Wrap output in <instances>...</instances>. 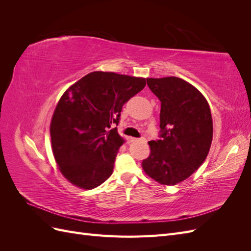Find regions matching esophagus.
Wrapping results in <instances>:
<instances>
[{
    "instance_id": "1",
    "label": "esophagus",
    "mask_w": 251,
    "mask_h": 251,
    "mask_svg": "<svg viewBox=\"0 0 251 251\" xmlns=\"http://www.w3.org/2000/svg\"><path fill=\"white\" fill-rule=\"evenodd\" d=\"M131 141H146L144 138H131Z\"/></svg>"
}]
</instances>
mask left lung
Instances as JSON below:
<instances>
[{"label": "left lung", "mask_w": 251, "mask_h": 251, "mask_svg": "<svg viewBox=\"0 0 251 251\" xmlns=\"http://www.w3.org/2000/svg\"><path fill=\"white\" fill-rule=\"evenodd\" d=\"M161 101L160 134L149 142L151 154L142 169L155 181L176 185L206 159L212 141L209 104L199 90L179 77L147 78Z\"/></svg>", "instance_id": "obj_1"}]
</instances>
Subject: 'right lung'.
<instances>
[{"label": "right lung", "instance_id": "1", "mask_svg": "<svg viewBox=\"0 0 251 251\" xmlns=\"http://www.w3.org/2000/svg\"><path fill=\"white\" fill-rule=\"evenodd\" d=\"M146 87V78L95 71L75 82L53 113L50 135L58 169L83 189L100 186L113 173L124 144L117 127L124 104Z\"/></svg>", "mask_w": 251, "mask_h": 251}]
</instances>
